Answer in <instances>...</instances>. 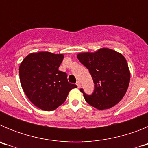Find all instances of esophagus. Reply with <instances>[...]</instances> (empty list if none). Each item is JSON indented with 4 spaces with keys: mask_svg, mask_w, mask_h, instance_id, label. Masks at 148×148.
Listing matches in <instances>:
<instances>
[{
    "mask_svg": "<svg viewBox=\"0 0 148 148\" xmlns=\"http://www.w3.org/2000/svg\"><path fill=\"white\" fill-rule=\"evenodd\" d=\"M76 85H77V87H78V88H80V87H81L80 82H76Z\"/></svg>",
    "mask_w": 148,
    "mask_h": 148,
    "instance_id": "1",
    "label": "esophagus"
}]
</instances>
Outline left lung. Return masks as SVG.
I'll return each mask as SVG.
<instances>
[{
  "mask_svg": "<svg viewBox=\"0 0 148 148\" xmlns=\"http://www.w3.org/2000/svg\"><path fill=\"white\" fill-rule=\"evenodd\" d=\"M77 58L88 69L95 84L92 95L80 90L86 101L100 110L118 104L126 93L130 79L124 56L109 48H101L94 53H79Z\"/></svg>",
  "mask_w": 148,
  "mask_h": 148,
  "instance_id": "obj_1",
  "label": "left lung"
}]
</instances>
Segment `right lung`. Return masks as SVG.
<instances>
[{"instance_id":"right-lung-1","label":"right lung","mask_w":148,"mask_h":148,"mask_svg":"<svg viewBox=\"0 0 148 148\" xmlns=\"http://www.w3.org/2000/svg\"><path fill=\"white\" fill-rule=\"evenodd\" d=\"M63 54L49 52L32 53L19 66L21 84L30 101L45 111H52L64 102L75 84L67 81L66 73L58 70Z\"/></svg>"}]
</instances>
